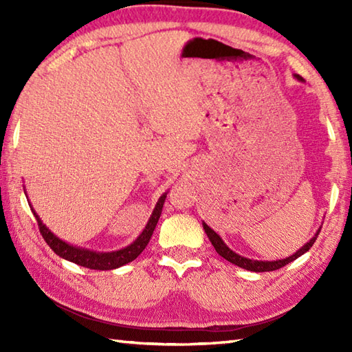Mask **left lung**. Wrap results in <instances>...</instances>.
I'll return each instance as SVG.
<instances>
[{
    "label": "left lung",
    "instance_id": "1",
    "mask_svg": "<svg viewBox=\"0 0 352 352\" xmlns=\"http://www.w3.org/2000/svg\"><path fill=\"white\" fill-rule=\"evenodd\" d=\"M294 77H295L298 81H304V78H302L301 76H298V74H295ZM203 228H204V231H206L207 237L210 239L212 245L214 246L216 252H218L221 257L228 260L230 263H233V265H236V266H239V267H242V269H246V271H252V272L276 271V269H280V267H283V266L289 265L290 261H294V260H296L298 257H301L302 254H305V252H307V251L311 248L313 243H315V241H316L318 234H319V231H320V228H319V230L316 231V234L313 236V237L310 239V241H309L307 243H305L304 246H301V248L298 250L295 254H292V256H289V257H286V258H281V260L266 261V260H252V258H246V257L241 256V254H237V252H234L233 250H230L228 246H227V243L223 242L222 239H221V236H219L218 233H216L214 230H212L210 227H208L206 222H203Z\"/></svg>",
    "mask_w": 352,
    "mask_h": 352
}]
</instances>
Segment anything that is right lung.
Segmentation results:
<instances>
[{"instance_id":"right-lung-1","label":"right lung","mask_w":352,"mask_h":352,"mask_svg":"<svg viewBox=\"0 0 352 352\" xmlns=\"http://www.w3.org/2000/svg\"><path fill=\"white\" fill-rule=\"evenodd\" d=\"M24 193H27L25 188H24ZM166 195H168V192H164L163 195L159 198V201H157V204L154 207L151 216H149L145 228L142 230V233L138 236L136 241L130 243L129 246H125V248H122V250L111 251V252L92 251L89 248H81V246H76V245L62 241L60 237H57L47 226H45L42 219L39 218V214H37L34 208L32 207V204H30V208H32V212L37 221V226H39L41 234L45 239V242L50 245V248L54 251L58 257L72 261V263H76L78 266L95 269V271H110V269H116V267H121L126 263H130V261H133L142 251L145 250V246L148 245L149 239H151V236L154 233L157 222H159Z\"/></svg>"}]
</instances>
